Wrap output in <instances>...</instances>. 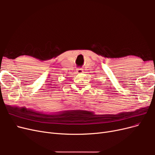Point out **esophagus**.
<instances>
[{
	"instance_id": "34e87169",
	"label": "esophagus",
	"mask_w": 155,
	"mask_h": 155,
	"mask_svg": "<svg viewBox=\"0 0 155 155\" xmlns=\"http://www.w3.org/2000/svg\"><path fill=\"white\" fill-rule=\"evenodd\" d=\"M76 71H77L78 73L81 74V73H82L83 72V70L82 68H79L76 69Z\"/></svg>"
}]
</instances>
